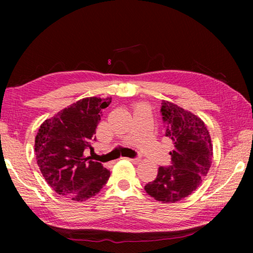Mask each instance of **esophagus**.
<instances>
[{"mask_svg":"<svg viewBox=\"0 0 253 253\" xmlns=\"http://www.w3.org/2000/svg\"><path fill=\"white\" fill-rule=\"evenodd\" d=\"M129 161H130L131 163H135V164H136V163L139 162V158H129Z\"/></svg>","mask_w":253,"mask_h":253,"instance_id":"1","label":"esophagus"}]
</instances>
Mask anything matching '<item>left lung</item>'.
<instances>
[{
	"label": "left lung",
	"mask_w": 253,
	"mask_h": 253,
	"mask_svg": "<svg viewBox=\"0 0 253 253\" xmlns=\"http://www.w3.org/2000/svg\"><path fill=\"white\" fill-rule=\"evenodd\" d=\"M161 113L165 136L173 142L172 165L160 166L157 177L145 185V191L162 203H175L193 193L208 175L213 145L204 122L191 111L163 100Z\"/></svg>",
	"instance_id": "8db88e82"
}]
</instances>
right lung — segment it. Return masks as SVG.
Here are the masks:
<instances>
[{"label":"right lung","instance_id":"obj_1","mask_svg":"<svg viewBox=\"0 0 253 253\" xmlns=\"http://www.w3.org/2000/svg\"><path fill=\"white\" fill-rule=\"evenodd\" d=\"M110 102L111 97L84 98L41 124L34 144L37 163L58 194L83 202L108 181L109 170L84 151L93 149L97 125Z\"/></svg>","mask_w":253,"mask_h":253}]
</instances>
